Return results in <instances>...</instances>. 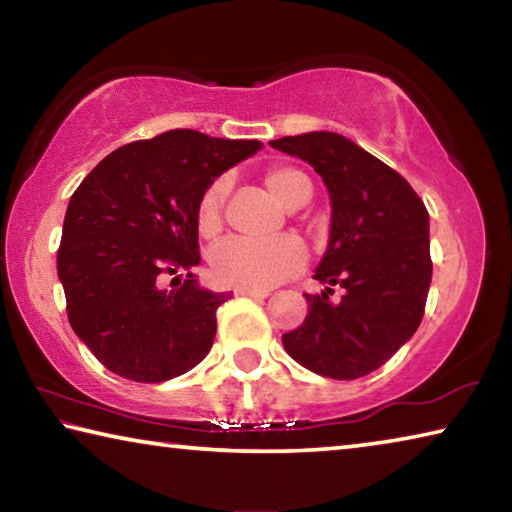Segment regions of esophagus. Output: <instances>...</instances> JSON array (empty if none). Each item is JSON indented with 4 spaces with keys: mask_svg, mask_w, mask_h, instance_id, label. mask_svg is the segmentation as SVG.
Returning a JSON list of instances; mask_svg holds the SVG:
<instances>
[{
    "mask_svg": "<svg viewBox=\"0 0 512 512\" xmlns=\"http://www.w3.org/2000/svg\"><path fill=\"white\" fill-rule=\"evenodd\" d=\"M237 296H246V298H255V300H264L268 296V291H255V289H237Z\"/></svg>",
    "mask_w": 512,
    "mask_h": 512,
    "instance_id": "1",
    "label": "esophagus"
}]
</instances>
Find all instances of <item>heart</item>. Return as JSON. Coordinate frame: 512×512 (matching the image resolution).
<instances>
[{"mask_svg": "<svg viewBox=\"0 0 512 512\" xmlns=\"http://www.w3.org/2000/svg\"><path fill=\"white\" fill-rule=\"evenodd\" d=\"M264 185L284 207L296 210L311 196V183L305 173L293 167H273L266 171ZM228 183L216 180L198 203V230L214 237L223 225V205ZM307 262V250L296 237H277L257 241L246 237H228L210 253V266L216 282L225 287L266 291L296 275Z\"/></svg>", "mask_w": 512, "mask_h": 512, "instance_id": "1", "label": "heart"}]
</instances>
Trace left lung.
<instances>
[{
	"label": "left lung",
	"instance_id": "obj_1",
	"mask_svg": "<svg viewBox=\"0 0 512 512\" xmlns=\"http://www.w3.org/2000/svg\"><path fill=\"white\" fill-rule=\"evenodd\" d=\"M273 149L305 160L323 178L332 223L309 314L282 334L300 366L357 379L393 357L418 329L431 284L429 212L400 173L348 137L314 131L280 137ZM339 283L344 296L328 298Z\"/></svg>",
	"mask_w": 512,
	"mask_h": 512
}]
</instances>
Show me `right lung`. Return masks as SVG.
Wrapping results in <instances>:
<instances>
[{
  "mask_svg": "<svg viewBox=\"0 0 512 512\" xmlns=\"http://www.w3.org/2000/svg\"><path fill=\"white\" fill-rule=\"evenodd\" d=\"M262 146L178 128L112 151L69 198L58 248L69 325L115 375L155 384L210 352L230 293L203 289L192 273L198 203ZM178 270L188 280L164 290L163 277Z\"/></svg>",
  "mask_w": 512,
  "mask_h": 512,
  "instance_id": "1",
  "label": "right lung"
}]
</instances>
